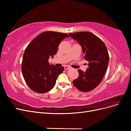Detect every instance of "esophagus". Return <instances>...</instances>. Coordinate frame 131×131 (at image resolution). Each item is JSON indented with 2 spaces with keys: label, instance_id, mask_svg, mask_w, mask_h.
I'll use <instances>...</instances> for the list:
<instances>
[{
  "label": "esophagus",
  "instance_id": "esophagus-1",
  "mask_svg": "<svg viewBox=\"0 0 131 131\" xmlns=\"http://www.w3.org/2000/svg\"><path fill=\"white\" fill-rule=\"evenodd\" d=\"M70 67H69V66H64V69H66V70H68V69H70Z\"/></svg>",
  "mask_w": 131,
  "mask_h": 131
}]
</instances>
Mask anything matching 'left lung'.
I'll return each instance as SVG.
<instances>
[{
    "label": "left lung",
    "mask_w": 131,
    "mask_h": 131,
    "mask_svg": "<svg viewBox=\"0 0 131 131\" xmlns=\"http://www.w3.org/2000/svg\"><path fill=\"white\" fill-rule=\"evenodd\" d=\"M82 47L84 59L89 62L86 72L78 70L79 77L73 81L82 92H89L97 87L105 75L109 63V54L104 42L89 31L69 34Z\"/></svg>",
    "instance_id": "1"
}]
</instances>
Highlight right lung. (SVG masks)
I'll return each instance as SVG.
<instances>
[{
	"instance_id": "obj_1",
	"label": "right lung",
	"mask_w": 131,
	"mask_h": 131,
	"mask_svg": "<svg viewBox=\"0 0 131 131\" xmlns=\"http://www.w3.org/2000/svg\"><path fill=\"white\" fill-rule=\"evenodd\" d=\"M66 33L44 31L33 39L25 50L22 62L23 78L29 88L35 92L44 93L52 90L56 79L64 68L50 64L48 60L57 52Z\"/></svg>"
}]
</instances>
